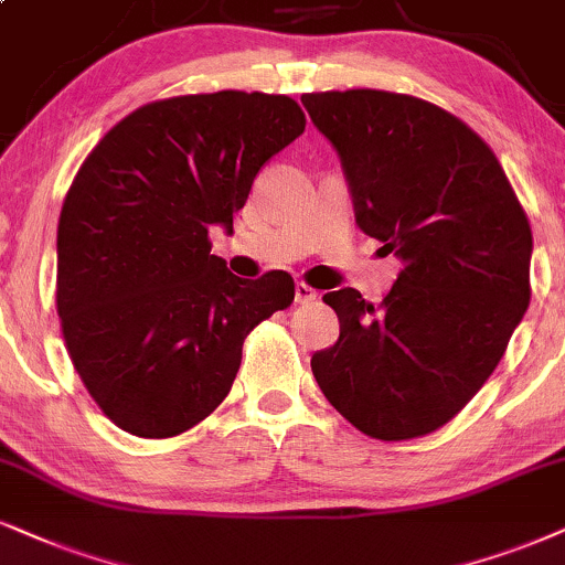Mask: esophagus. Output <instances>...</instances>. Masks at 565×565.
<instances>
[{
    "mask_svg": "<svg viewBox=\"0 0 565 565\" xmlns=\"http://www.w3.org/2000/svg\"><path fill=\"white\" fill-rule=\"evenodd\" d=\"M318 297V291L312 289V287H307L305 281H297L295 284V299L299 305H305V302H312V299Z\"/></svg>",
    "mask_w": 565,
    "mask_h": 565,
    "instance_id": "1",
    "label": "esophagus"
}]
</instances>
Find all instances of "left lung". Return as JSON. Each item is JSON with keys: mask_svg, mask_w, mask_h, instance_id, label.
Listing matches in <instances>:
<instances>
[{"mask_svg": "<svg viewBox=\"0 0 565 565\" xmlns=\"http://www.w3.org/2000/svg\"><path fill=\"white\" fill-rule=\"evenodd\" d=\"M302 104L339 153L356 226L404 263L377 307L328 291L341 333L312 375L356 430L419 438L482 388L524 318L530 221L488 142L440 106L370 88Z\"/></svg>", "mask_w": 565, "mask_h": 565, "instance_id": "left-lung-1", "label": "left lung"}]
</instances>
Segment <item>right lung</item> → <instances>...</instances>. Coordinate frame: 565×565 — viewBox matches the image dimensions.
Returning <instances> with one entry per match:
<instances>
[{
    "mask_svg": "<svg viewBox=\"0 0 565 565\" xmlns=\"http://www.w3.org/2000/svg\"><path fill=\"white\" fill-rule=\"evenodd\" d=\"M305 132L289 96L218 90L127 114L88 153L56 230V312L93 402L171 438L230 394L242 344L291 305L284 270L239 278L211 255L270 156Z\"/></svg>",
    "mask_w": 565,
    "mask_h": 565,
    "instance_id": "add662e5",
    "label": "right lung"
}]
</instances>
